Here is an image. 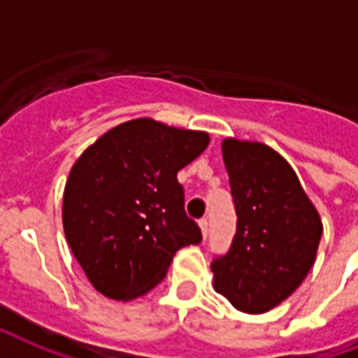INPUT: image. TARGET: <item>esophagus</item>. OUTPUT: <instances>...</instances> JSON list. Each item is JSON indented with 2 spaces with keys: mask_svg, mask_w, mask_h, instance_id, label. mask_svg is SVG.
<instances>
[{
  "mask_svg": "<svg viewBox=\"0 0 358 358\" xmlns=\"http://www.w3.org/2000/svg\"><path fill=\"white\" fill-rule=\"evenodd\" d=\"M199 229H201L203 239H207V231H209V222H207V218H201V220H199Z\"/></svg>",
  "mask_w": 358,
  "mask_h": 358,
  "instance_id": "obj_1",
  "label": "esophagus"
}]
</instances>
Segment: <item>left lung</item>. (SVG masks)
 <instances>
[{
    "instance_id": "obj_1",
    "label": "left lung",
    "mask_w": 358,
    "mask_h": 358,
    "mask_svg": "<svg viewBox=\"0 0 358 358\" xmlns=\"http://www.w3.org/2000/svg\"><path fill=\"white\" fill-rule=\"evenodd\" d=\"M222 157L237 213L231 248L210 263L217 293L246 314L289 297L315 262L323 224L289 162L259 141L226 138Z\"/></svg>"
}]
</instances>
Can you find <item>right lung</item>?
Instances as JSON below:
<instances>
[{"mask_svg": "<svg viewBox=\"0 0 358 358\" xmlns=\"http://www.w3.org/2000/svg\"><path fill=\"white\" fill-rule=\"evenodd\" d=\"M207 145V132L140 117L108 130L74 162L63 192V229L104 297L145 295L179 248L201 243L198 224L185 213L177 171Z\"/></svg>", "mask_w": 358, "mask_h": 358, "instance_id": "obj_1", "label": "right lung"}]
</instances>
